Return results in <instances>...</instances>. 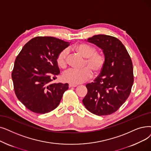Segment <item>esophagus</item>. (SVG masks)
I'll list each match as a JSON object with an SVG mask.
<instances>
[{"label": "esophagus", "instance_id": "obj_1", "mask_svg": "<svg viewBox=\"0 0 151 151\" xmlns=\"http://www.w3.org/2000/svg\"><path fill=\"white\" fill-rule=\"evenodd\" d=\"M77 85L76 84H69V88H75V87H76Z\"/></svg>", "mask_w": 151, "mask_h": 151}]
</instances>
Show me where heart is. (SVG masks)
Wrapping results in <instances>:
<instances>
[{
    "label": "heart",
    "instance_id": "b5f03b06",
    "mask_svg": "<svg viewBox=\"0 0 151 151\" xmlns=\"http://www.w3.org/2000/svg\"><path fill=\"white\" fill-rule=\"evenodd\" d=\"M75 50L82 57L86 58L82 69L70 68L62 74L64 81L73 84H78L87 81L94 75L99 74L102 71L106 62V57L102 53L96 52V49L86 44H80L75 45ZM68 50L64 49L57 56L56 61L61 68L66 67Z\"/></svg>",
    "mask_w": 151,
    "mask_h": 151
}]
</instances>
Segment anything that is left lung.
Wrapping results in <instances>:
<instances>
[{"label": "left lung", "mask_w": 151, "mask_h": 151, "mask_svg": "<svg viewBox=\"0 0 151 151\" xmlns=\"http://www.w3.org/2000/svg\"><path fill=\"white\" fill-rule=\"evenodd\" d=\"M87 41L103 50L106 62L94 82L86 85L88 93L83 103L93 114L110 115L115 112L129 96L134 81L133 63L119 39L98 35L88 38Z\"/></svg>", "instance_id": "8db88e82"}]
</instances>
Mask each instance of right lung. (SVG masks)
Listing matches in <instances>:
<instances>
[{
	"label": "right lung",
	"mask_w": 151,
	"mask_h": 151,
	"mask_svg": "<svg viewBox=\"0 0 151 151\" xmlns=\"http://www.w3.org/2000/svg\"><path fill=\"white\" fill-rule=\"evenodd\" d=\"M70 43L54 37L37 36L26 44L17 57L12 78L15 94L24 106L44 114L60 104L68 84L54 83L60 70L57 56Z\"/></svg>",
	"instance_id": "1"
}]
</instances>
